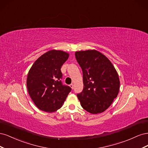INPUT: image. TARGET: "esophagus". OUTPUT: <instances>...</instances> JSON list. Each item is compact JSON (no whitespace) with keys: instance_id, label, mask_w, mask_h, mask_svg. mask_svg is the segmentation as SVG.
<instances>
[{"instance_id":"1","label":"esophagus","mask_w":148,"mask_h":148,"mask_svg":"<svg viewBox=\"0 0 148 148\" xmlns=\"http://www.w3.org/2000/svg\"><path fill=\"white\" fill-rule=\"evenodd\" d=\"M70 88H71V89H73V88H74V85H73V83H71V84H70Z\"/></svg>"}]
</instances>
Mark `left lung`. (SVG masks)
<instances>
[{
    "instance_id": "8db88e82",
    "label": "left lung",
    "mask_w": 148,
    "mask_h": 148,
    "mask_svg": "<svg viewBox=\"0 0 148 148\" xmlns=\"http://www.w3.org/2000/svg\"><path fill=\"white\" fill-rule=\"evenodd\" d=\"M75 57L83 71L84 87L77 95L82 107L92 114L102 113L119 94L117 71L108 58L94 49L75 52Z\"/></svg>"
}]
</instances>
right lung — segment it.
I'll list each match as a JSON object with an SVG mask.
<instances>
[{
	"mask_svg": "<svg viewBox=\"0 0 148 148\" xmlns=\"http://www.w3.org/2000/svg\"><path fill=\"white\" fill-rule=\"evenodd\" d=\"M69 57V53L53 49L39 57L31 67L26 85L31 99L39 109L47 112L57 110L71 91V88L61 82L60 69Z\"/></svg>",
	"mask_w": 148,
	"mask_h": 148,
	"instance_id": "obj_1",
	"label": "right lung"
}]
</instances>
